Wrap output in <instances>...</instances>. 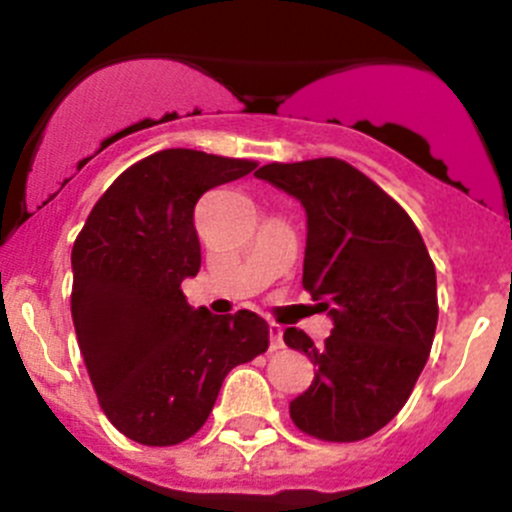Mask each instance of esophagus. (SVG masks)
I'll use <instances>...</instances> for the list:
<instances>
[{
	"instance_id": "obj_1",
	"label": "esophagus",
	"mask_w": 512,
	"mask_h": 512,
	"mask_svg": "<svg viewBox=\"0 0 512 512\" xmlns=\"http://www.w3.org/2000/svg\"><path fill=\"white\" fill-rule=\"evenodd\" d=\"M279 348H284L282 328H279V325L271 323V325H269V351H279Z\"/></svg>"
}]
</instances>
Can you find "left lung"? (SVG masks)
Here are the masks:
<instances>
[{
  "instance_id": "left-lung-1",
  "label": "left lung",
  "mask_w": 512,
  "mask_h": 512,
  "mask_svg": "<svg viewBox=\"0 0 512 512\" xmlns=\"http://www.w3.org/2000/svg\"><path fill=\"white\" fill-rule=\"evenodd\" d=\"M307 212L302 287L333 318L323 346L300 328L315 379L289 402L292 423L320 441L351 443L390 423L408 402L438 323L436 266L410 215L341 158L266 164L256 171Z\"/></svg>"
}]
</instances>
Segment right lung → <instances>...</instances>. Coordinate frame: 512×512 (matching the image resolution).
Segmentation results:
<instances>
[{
	"label": "right lung",
	"mask_w": 512,
	"mask_h": 512,
	"mask_svg": "<svg viewBox=\"0 0 512 512\" xmlns=\"http://www.w3.org/2000/svg\"><path fill=\"white\" fill-rule=\"evenodd\" d=\"M253 169L248 158L166 148L122 171L76 235V341L99 408L143 446L194 436L230 369L269 348L256 312L217 318L182 292L202 264L194 205Z\"/></svg>",
	"instance_id": "1"
}]
</instances>
